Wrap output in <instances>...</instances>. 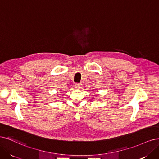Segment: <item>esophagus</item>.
<instances>
[{
	"label": "esophagus",
	"instance_id": "34e87169",
	"mask_svg": "<svg viewBox=\"0 0 159 159\" xmlns=\"http://www.w3.org/2000/svg\"><path fill=\"white\" fill-rule=\"evenodd\" d=\"M75 87L77 89H80V88H81V87H82V85H81V84H75Z\"/></svg>",
	"mask_w": 159,
	"mask_h": 159
}]
</instances>
